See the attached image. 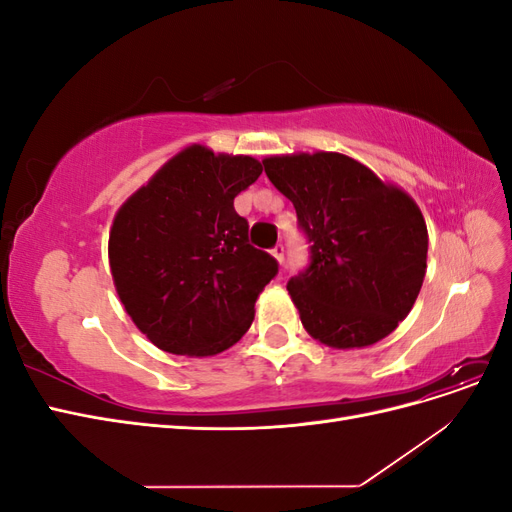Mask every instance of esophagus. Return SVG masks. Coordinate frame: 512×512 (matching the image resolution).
I'll use <instances>...</instances> for the list:
<instances>
[{"label": "esophagus", "instance_id": "34e87169", "mask_svg": "<svg viewBox=\"0 0 512 512\" xmlns=\"http://www.w3.org/2000/svg\"><path fill=\"white\" fill-rule=\"evenodd\" d=\"M271 254H273V258L282 265V262H284V245H275L273 250H271Z\"/></svg>", "mask_w": 512, "mask_h": 512}]
</instances>
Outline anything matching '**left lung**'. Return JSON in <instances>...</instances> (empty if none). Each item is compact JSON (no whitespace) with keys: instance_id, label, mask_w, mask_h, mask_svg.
<instances>
[{"instance_id":"obj_1","label":"left lung","mask_w":512,"mask_h":512,"mask_svg":"<svg viewBox=\"0 0 512 512\" xmlns=\"http://www.w3.org/2000/svg\"><path fill=\"white\" fill-rule=\"evenodd\" d=\"M312 243L309 267L288 282L305 331L352 350L391 335L421 292L427 224L414 198L337 151L262 160Z\"/></svg>"}]
</instances>
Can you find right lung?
I'll return each mask as SVG.
<instances>
[{
    "instance_id": "add662e5",
    "label": "right lung",
    "mask_w": 512,
    "mask_h": 512,
    "mask_svg": "<svg viewBox=\"0 0 512 512\" xmlns=\"http://www.w3.org/2000/svg\"><path fill=\"white\" fill-rule=\"evenodd\" d=\"M252 156L190 145L115 213L108 265L119 301L153 346L213 356L250 329L277 262L247 241L235 196L260 177Z\"/></svg>"
}]
</instances>
